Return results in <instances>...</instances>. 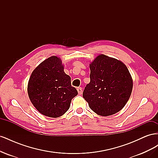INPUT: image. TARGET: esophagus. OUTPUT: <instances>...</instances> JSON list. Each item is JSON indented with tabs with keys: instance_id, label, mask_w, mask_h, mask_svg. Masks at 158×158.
<instances>
[{
	"instance_id": "1",
	"label": "esophagus",
	"mask_w": 158,
	"mask_h": 158,
	"mask_svg": "<svg viewBox=\"0 0 158 158\" xmlns=\"http://www.w3.org/2000/svg\"><path fill=\"white\" fill-rule=\"evenodd\" d=\"M77 91H78V93L79 95H81L82 94V88L81 87L77 88Z\"/></svg>"
}]
</instances>
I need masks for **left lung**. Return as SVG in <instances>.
Returning a JSON list of instances; mask_svg holds the SVG:
<instances>
[{
	"label": "left lung",
	"instance_id": "8db88e82",
	"mask_svg": "<svg viewBox=\"0 0 158 158\" xmlns=\"http://www.w3.org/2000/svg\"><path fill=\"white\" fill-rule=\"evenodd\" d=\"M89 69L90 82L83 92L89 108L104 117L121 111L130 98L133 86L126 65L101 54L89 64Z\"/></svg>",
	"mask_w": 158,
	"mask_h": 158
}]
</instances>
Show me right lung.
<instances>
[{"label": "right lung", "mask_w": 158, "mask_h": 158, "mask_svg": "<svg viewBox=\"0 0 158 158\" xmlns=\"http://www.w3.org/2000/svg\"><path fill=\"white\" fill-rule=\"evenodd\" d=\"M31 102L44 115L56 118L68 111L72 99L78 95L71 78L64 72L59 57L52 56L33 71L28 82Z\"/></svg>", "instance_id": "add662e5"}]
</instances>
